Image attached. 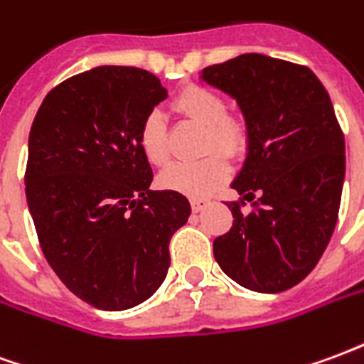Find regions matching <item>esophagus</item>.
<instances>
[{"mask_svg":"<svg viewBox=\"0 0 364 364\" xmlns=\"http://www.w3.org/2000/svg\"><path fill=\"white\" fill-rule=\"evenodd\" d=\"M206 206H208V200H206V198H191V208H193V213H200V210H205Z\"/></svg>","mask_w":364,"mask_h":364,"instance_id":"esophagus-1","label":"esophagus"}]
</instances>
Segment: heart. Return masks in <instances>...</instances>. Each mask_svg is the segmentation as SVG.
<instances>
[{"label":"heart","mask_w":364,"mask_h":364,"mask_svg":"<svg viewBox=\"0 0 364 364\" xmlns=\"http://www.w3.org/2000/svg\"><path fill=\"white\" fill-rule=\"evenodd\" d=\"M177 114L183 119L206 128L205 151L218 150L220 154H210L200 161L185 164L177 161L159 173V185L167 191H175L187 197H206L222 183L228 179L230 166L226 158H240L247 148V130L245 124L236 117L228 114V107L218 91L205 85H189L175 97L171 103ZM138 146L144 158L151 166H166L169 159L167 148L166 122L159 112H150L144 119L138 132Z\"/></svg>","instance_id":"1"}]
</instances>
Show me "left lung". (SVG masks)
<instances>
[{
    "label": "left lung",
    "instance_id": "1",
    "mask_svg": "<svg viewBox=\"0 0 364 364\" xmlns=\"http://www.w3.org/2000/svg\"><path fill=\"white\" fill-rule=\"evenodd\" d=\"M200 80L236 99L247 130L232 189L252 210L230 203L234 226L214 240V259L244 289H292L320 261L339 214L345 138L331 99L310 68L265 54L208 66Z\"/></svg>",
    "mask_w": 364,
    "mask_h": 364
}]
</instances>
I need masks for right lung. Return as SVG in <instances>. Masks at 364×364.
<instances>
[{
    "label": "right lung",
    "instance_id": "obj_1",
    "mask_svg": "<svg viewBox=\"0 0 364 364\" xmlns=\"http://www.w3.org/2000/svg\"><path fill=\"white\" fill-rule=\"evenodd\" d=\"M167 97L146 70L97 66L44 97L28 134L27 205L46 261L83 302L107 312L142 304L169 269L187 197L150 191L138 146Z\"/></svg>",
    "mask_w": 364,
    "mask_h": 364
}]
</instances>
